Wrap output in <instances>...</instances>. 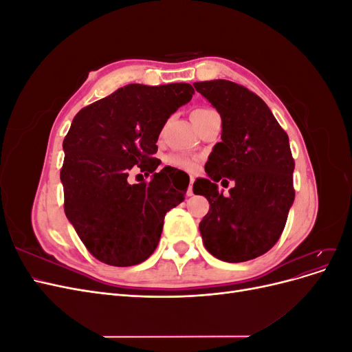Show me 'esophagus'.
<instances>
[{
    "mask_svg": "<svg viewBox=\"0 0 352 352\" xmlns=\"http://www.w3.org/2000/svg\"><path fill=\"white\" fill-rule=\"evenodd\" d=\"M192 185H194V177H190V182H189V186H188V190H186V195H188V197H192V195H194Z\"/></svg>",
    "mask_w": 352,
    "mask_h": 352,
    "instance_id": "1",
    "label": "esophagus"
}]
</instances>
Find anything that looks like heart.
<instances>
[{
	"label": "heart",
	"mask_w": 352,
	"mask_h": 352,
	"mask_svg": "<svg viewBox=\"0 0 352 352\" xmlns=\"http://www.w3.org/2000/svg\"><path fill=\"white\" fill-rule=\"evenodd\" d=\"M212 110L210 109H198L194 111L192 116H199V114H207L211 113ZM166 163L168 166H173L177 168H182V170H188V172H192V170L197 168L198 166V158L195 155H190V154H185V153H175V154H170L166 157Z\"/></svg>",
	"instance_id": "1"
}]
</instances>
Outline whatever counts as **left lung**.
Segmentation results:
<instances>
[{
    "label": "left lung",
    "instance_id": "obj_1",
    "mask_svg": "<svg viewBox=\"0 0 352 352\" xmlns=\"http://www.w3.org/2000/svg\"><path fill=\"white\" fill-rule=\"evenodd\" d=\"M221 117V142L212 148L194 192L210 211L199 223L206 248L216 258L241 263L257 258L279 241L295 198L289 138L257 94L230 80L194 83ZM234 182L228 196L217 182Z\"/></svg>",
    "mask_w": 352,
    "mask_h": 352
}]
</instances>
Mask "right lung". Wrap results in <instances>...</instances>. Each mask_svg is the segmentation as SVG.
Segmentation results:
<instances>
[{
  "mask_svg": "<svg viewBox=\"0 0 352 352\" xmlns=\"http://www.w3.org/2000/svg\"><path fill=\"white\" fill-rule=\"evenodd\" d=\"M189 83H132L83 107L63 141L65 212L95 258L116 267L145 261L157 248L166 212L185 199L173 170L162 168L157 140L167 119L190 101ZM132 168L152 180L131 186Z\"/></svg>",
  "mask_w": 352,
  "mask_h": 352,
  "instance_id": "1",
  "label": "right lung"
}]
</instances>
